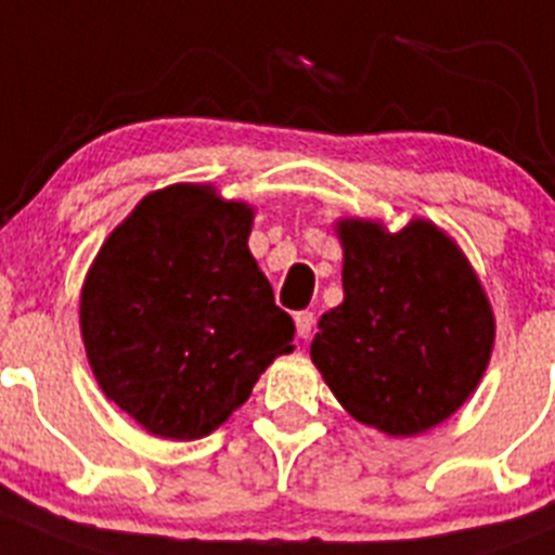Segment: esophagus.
I'll use <instances>...</instances> for the list:
<instances>
[{
	"mask_svg": "<svg viewBox=\"0 0 555 555\" xmlns=\"http://www.w3.org/2000/svg\"><path fill=\"white\" fill-rule=\"evenodd\" d=\"M313 322H317V319H313L311 311H299L297 317H294V324H297V335H299V338H311Z\"/></svg>",
	"mask_w": 555,
	"mask_h": 555,
	"instance_id": "obj_1",
	"label": "esophagus"
}]
</instances>
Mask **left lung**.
Here are the masks:
<instances>
[{
    "label": "left lung",
    "instance_id": "8db88e82",
    "mask_svg": "<svg viewBox=\"0 0 555 555\" xmlns=\"http://www.w3.org/2000/svg\"><path fill=\"white\" fill-rule=\"evenodd\" d=\"M344 302L319 322L311 360L354 421L413 437L454 415L481 383L495 340L490 299L435 222L399 233L338 220Z\"/></svg>",
    "mask_w": 555,
    "mask_h": 555
}]
</instances>
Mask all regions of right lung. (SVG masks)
Listing matches in <instances>:
<instances>
[{
  "label": "right lung",
  "instance_id": "right-lung-1",
  "mask_svg": "<svg viewBox=\"0 0 555 555\" xmlns=\"http://www.w3.org/2000/svg\"><path fill=\"white\" fill-rule=\"evenodd\" d=\"M250 228L253 208L215 186H165L109 233L85 278L79 324L95 383L151 435H211L294 349Z\"/></svg>",
  "mask_w": 555,
  "mask_h": 555
}]
</instances>
